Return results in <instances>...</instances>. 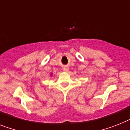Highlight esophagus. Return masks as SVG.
<instances>
[{"instance_id":"esophagus-1","label":"esophagus","mask_w":130,"mask_h":130,"mask_svg":"<svg viewBox=\"0 0 130 130\" xmlns=\"http://www.w3.org/2000/svg\"><path fill=\"white\" fill-rule=\"evenodd\" d=\"M62 68H63V70H64V71H65V72L68 71V69H69V68H68V67L67 66H64L62 67Z\"/></svg>"}]
</instances>
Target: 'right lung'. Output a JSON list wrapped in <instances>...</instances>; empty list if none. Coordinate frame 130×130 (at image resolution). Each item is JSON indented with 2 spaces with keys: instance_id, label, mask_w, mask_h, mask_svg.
<instances>
[{
  "instance_id": "right-lung-1",
  "label": "right lung",
  "mask_w": 130,
  "mask_h": 130,
  "mask_svg": "<svg viewBox=\"0 0 130 130\" xmlns=\"http://www.w3.org/2000/svg\"><path fill=\"white\" fill-rule=\"evenodd\" d=\"M51 76H52V74H51Z\"/></svg>"
}]
</instances>
